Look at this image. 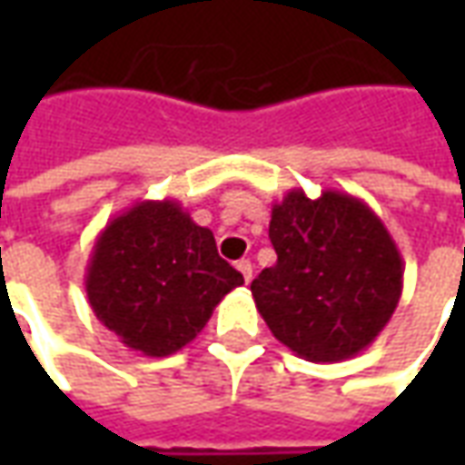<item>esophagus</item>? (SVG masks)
Wrapping results in <instances>:
<instances>
[{
    "mask_svg": "<svg viewBox=\"0 0 465 465\" xmlns=\"http://www.w3.org/2000/svg\"><path fill=\"white\" fill-rule=\"evenodd\" d=\"M236 269H239V272H242L243 282H246V283L252 282V276H253V266H252V262H249V259H242V262H236Z\"/></svg>",
    "mask_w": 465,
    "mask_h": 465,
    "instance_id": "34e87169",
    "label": "esophagus"
}]
</instances>
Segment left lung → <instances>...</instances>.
I'll return each instance as SVG.
<instances>
[{
	"mask_svg": "<svg viewBox=\"0 0 465 465\" xmlns=\"http://www.w3.org/2000/svg\"><path fill=\"white\" fill-rule=\"evenodd\" d=\"M276 263L252 282L272 333L299 359L336 363L376 341L399 306L403 259L369 203L323 189H292L273 203Z\"/></svg>",
	"mask_w": 465,
	"mask_h": 465,
	"instance_id": "left-lung-1",
	"label": "left lung"
}]
</instances>
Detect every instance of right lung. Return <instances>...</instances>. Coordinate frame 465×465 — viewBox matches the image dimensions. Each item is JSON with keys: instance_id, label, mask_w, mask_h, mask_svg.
Segmentation results:
<instances>
[{"instance_id": "right-lung-1", "label": "right lung", "mask_w": 465, "mask_h": 465, "mask_svg": "<svg viewBox=\"0 0 465 465\" xmlns=\"http://www.w3.org/2000/svg\"><path fill=\"white\" fill-rule=\"evenodd\" d=\"M243 276L216 252L212 229L173 199L136 202L96 236L86 299L124 346L162 359L192 343Z\"/></svg>"}]
</instances>
